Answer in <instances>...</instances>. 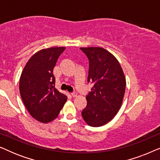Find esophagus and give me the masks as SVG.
Here are the masks:
<instances>
[{
    "label": "esophagus",
    "instance_id": "esophagus-1",
    "mask_svg": "<svg viewBox=\"0 0 160 160\" xmlns=\"http://www.w3.org/2000/svg\"><path fill=\"white\" fill-rule=\"evenodd\" d=\"M71 95H72V97L75 98V97H76V96H77V94H76V92H72Z\"/></svg>",
    "mask_w": 160,
    "mask_h": 160
}]
</instances>
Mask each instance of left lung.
Listing matches in <instances>:
<instances>
[{"label": "left lung", "mask_w": 160, "mask_h": 160, "mask_svg": "<svg viewBox=\"0 0 160 160\" xmlns=\"http://www.w3.org/2000/svg\"><path fill=\"white\" fill-rule=\"evenodd\" d=\"M89 60L87 82L94 84L87 95V104L82 111L88 125L100 127L111 121L122 106L126 79L119 61L101 47H82Z\"/></svg>", "instance_id": "8db88e82"}]
</instances>
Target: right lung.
I'll return each instance as SVG.
<instances>
[{"instance_id":"right-lung-1","label":"right lung","mask_w":160,"mask_h":160,"mask_svg":"<svg viewBox=\"0 0 160 160\" xmlns=\"http://www.w3.org/2000/svg\"><path fill=\"white\" fill-rule=\"evenodd\" d=\"M65 47L41 49L28 61L19 79V92L34 119L48 123L58 117L67 100L55 88L53 69Z\"/></svg>"}]
</instances>
